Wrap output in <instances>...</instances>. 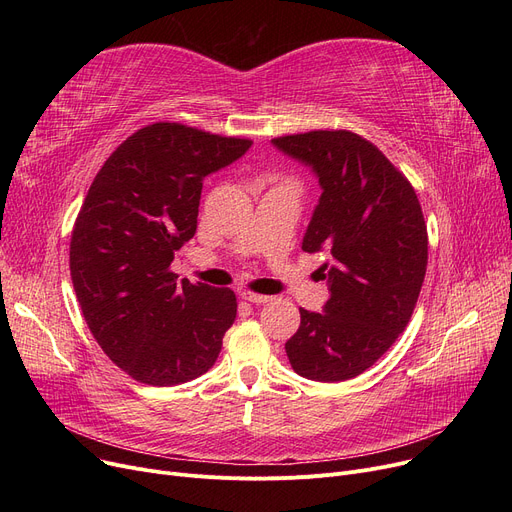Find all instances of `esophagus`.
<instances>
[{
	"label": "esophagus",
	"instance_id": "obj_1",
	"mask_svg": "<svg viewBox=\"0 0 512 512\" xmlns=\"http://www.w3.org/2000/svg\"><path fill=\"white\" fill-rule=\"evenodd\" d=\"M240 299H245V301L255 303V305L270 303V301H272V297H267V294H257V292H251V290H242V292H240Z\"/></svg>",
	"mask_w": 512,
	"mask_h": 512
}]
</instances>
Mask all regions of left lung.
Returning <instances> with one entry per match:
<instances>
[{
  "label": "left lung",
  "instance_id": "left-lung-1",
  "mask_svg": "<svg viewBox=\"0 0 512 512\" xmlns=\"http://www.w3.org/2000/svg\"><path fill=\"white\" fill-rule=\"evenodd\" d=\"M272 145L317 176L321 197L303 251L330 255L319 267L330 299L321 313L301 309L288 361L315 382L357 378L407 328L419 299L427 228L415 188L351 130H311Z\"/></svg>",
  "mask_w": 512,
  "mask_h": 512
}]
</instances>
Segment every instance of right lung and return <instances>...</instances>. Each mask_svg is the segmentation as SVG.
<instances>
[{"label":"right lung","mask_w":512,"mask_h":512,"mask_svg":"<svg viewBox=\"0 0 512 512\" xmlns=\"http://www.w3.org/2000/svg\"><path fill=\"white\" fill-rule=\"evenodd\" d=\"M251 145L155 122L107 157L89 188L72 230L70 276L97 344L137 382L195 380L222 351L234 292L178 282L170 263L197 232L203 178Z\"/></svg>","instance_id":"obj_1"}]
</instances>
